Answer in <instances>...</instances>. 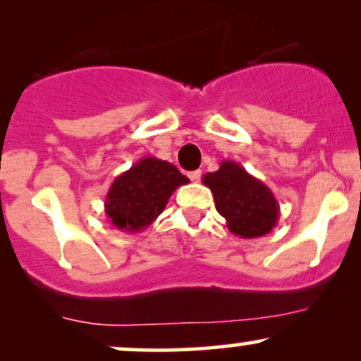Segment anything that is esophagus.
<instances>
[{
	"mask_svg": "<svg viewBox=\"0 0 361 361\" xmlns=\"http://www.w3.org/2000/svg\"><path fill=\"white\" fill-rule=\"evenodd\" d=\"M188 178L192 181H200V178H202V171L200 169H195V171H190L188 173Z\"/></svg>",
	"mask_w": 361,
	"mask_h": 361,
	"instance_id": "obj_1",
	"label": "esophagus"
}]
</instances>
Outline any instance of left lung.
<instances>
[{
	"instance_id": "obj_1",
	"label": "left lung",
	"mask_w": 361,
	"mask_h": 361,
	"mask_svg": "<svg viewBox=\"0 0 361 361\" xmlns=\"http://www.w3.org/2000/svg\"><path fill=\"white\" fill-rule=\"evenodd\" d=\"M202 181L214 193L215 209L226 219L229 231L239 238H261L279 222L275 195L235 161H222L221 168L207 173Z\"/></svg>"
}]
</instances>
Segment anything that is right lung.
Masks as SVG:
<instances>
[{"label": "right lung", "instance_id": "1", "mask_svg": "<svg viewBox=\"0 0 361 361\" xmlns=\"http://www.w3.org/2000/svg\"><path fill=\"white\" fill-rule=\"evenodd\" d=\"M186 183L188 178L168 161L142 157L114 180L105 198V214L122 233H140L163 214L178 186Z\"/></svg>", "mask_w": 361, "mask_h": 361}]
</instances>
